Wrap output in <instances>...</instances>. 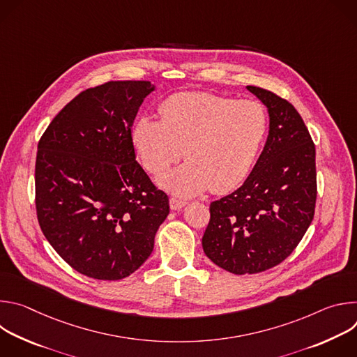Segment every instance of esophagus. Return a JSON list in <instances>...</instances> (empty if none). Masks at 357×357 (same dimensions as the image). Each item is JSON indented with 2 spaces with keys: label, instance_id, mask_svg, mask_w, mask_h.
<instances>
[{
  "label": "esophagus",
  "instance_id": "34e87169",
  "mask_svg": "<svg viewBox=\"0 0 357 357\" xmlns=\"http://www.w3.org/2000/svg\"><path fill=\"white\" fill-rule=\"evenodd\" d=\"M186 203H188V202L181 200V199H176V197H171V199H169V206H171L172 211H179V209H182L183 206H186Z\"/></svg>",
  "mask_w": 357,
  "mask_h": 357
}]
</instances>
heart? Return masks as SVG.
Instances as JSON below:
<instances>
[{"instance_id":"obj_1","label":"heart","mask_w":357,"mask_h":357,"mask_svg":"<svg viewBox=\"0 0 357 357\" xmlns=\"http://www.w3.org/2000/svg\"><path fill=\"white\" fill-rule=\"evenodd\" d=\"M161 120L141 117L131 141L142 167L158 175L175 164L183 148L185 164L160 178L179 196L211 188H238L256 164L268 132V113L257 100H236L206 91H182L160 106Z\"/></svg>"}]
</instances>
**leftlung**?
I'll list each match as a JSON object with an SVG mask.
<instances>
[{"label":"left lung","instance_id":"8db88e82","mask_svg":"<svg viewBox=\"0 0 357 357\" xmlns=\"http://www.w3.org/2000/svg\"><path fill=\"white\" fill-rule=\"evenodd\" d=\"M268 109L270 132L245 182L211 203L203 251L223 270L257 274L282 263L308 230L317 203L315 144L295 107L247 86Z\"/></svg>","mask_w":357,"mask_h":357}]
</instances>
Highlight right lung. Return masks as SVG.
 I'll use <instances>...</instances> for the list:
<instances>
[{
	"instance_id": "1",
	"label": "right lung",
	"mask_w": 357,
	"mask_h": 357,
	"mask_svg": "<svg viewBox=\"0 0 357 357\" xmlns=\"http://www.w3.org/2000/svg\"><path fill=\"white\" fill-rule=\"evenodd\" d=\"M155 89L107 82L77 94L38 142L35 206L46 240L77 273L116 281L151 256L168 195L135 161L131 126Z\"/></svg>"
}]
</instances>
